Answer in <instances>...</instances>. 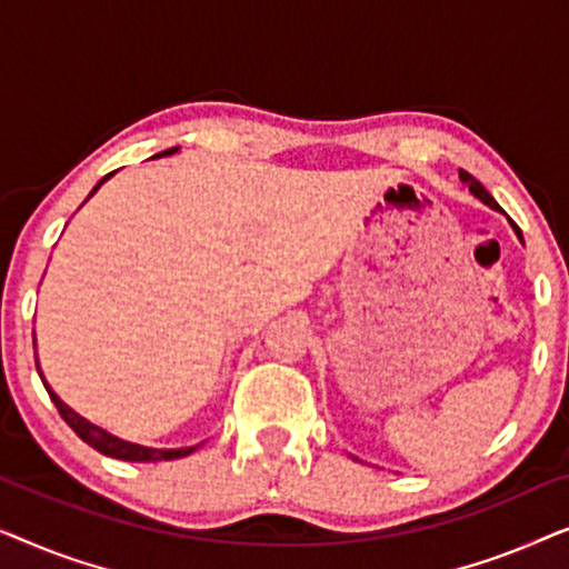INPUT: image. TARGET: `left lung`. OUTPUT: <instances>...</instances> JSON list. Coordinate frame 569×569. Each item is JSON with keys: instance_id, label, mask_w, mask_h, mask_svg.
I'll list each match as a JSON object with an SVG mask.
<instances>
[{"instance_id": "8db88e82", "label": "left lung", "mask_w": 569, "mask_h": 569, "mask_svg": "<svg viewBox=\"0 0 569 569\" xmlns=\"http://www.w3.org/2000/svg\"><path fill=\"white\" fill-rule=\"evenodd\" d=\"M458 176H461V181H463V183H469V191L473 193V197H477V199H481V201H485V204H487V207H492V209H500V204H497V201H495L492 197H489V191L485 189V186H481V183L477 181V178H473V176H469V173H466V170H458ZM512 228H516V232H518V238H520V240H523V236H520V230H518V224H516V222H512Z\"/></svg>"}]
</instances>
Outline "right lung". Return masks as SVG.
Returning a JSON list of instances; mask_svg holds the SVG:
<instances>
[{"mask_svg":"<svg viewBox=\"0 0 569 569\" xmlns=\"http://www.w3.org/2000/svg\"><path fill=\"white\" fill-rule=\"evenodd\" d=\"M173 152H178V147H170V150L154 154V158H162V154H173ZM113 173H116V170H113ZM113 173H108V176L103 178V181H100V183L96 186V189L90 191V197H92V193H96V191L100 189V186H103ZM90 197H88V199H90ZM36 368H38V362H36ZM38 376H41L46 391H49V396H51V401L57 403L61 419H64V422H67L69 427H72V430H74L77 435H80V438H82L84 442H88L90 448H96L98 453L111 456V458H121V461H173V458H183V456H189V453H193V450L199 448V446H191V448H168V450H166V448H144V446H137V442H127V440L116 438V435L100 430V427L90 425L88 419L80 417V415H77V411L69 409L67 403L61 401L57 393L51 391V386L46 383L41 368H38Z\"/></svg>","mask_w":569,"mask_h":569,"instance_id":"obj_1","label":"right lung"}]
</instances>
